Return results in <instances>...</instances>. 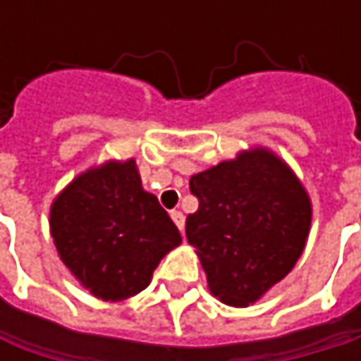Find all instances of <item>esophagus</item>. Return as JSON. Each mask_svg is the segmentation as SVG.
<instances>
[{"label":"esophagus","mask_w":361,"mask_h":361,"mask_svg":"<svg viewBox=\"0 0 361 361\" xmlns=\"http://www.w3.org/2000/svg\"><path fill=\"white\" fill-rule=\"evenodd\" d=\"M171 219L176 221V226L180 228V232H183V224H185V217L181 211H171Z\"/></svg>","instance_id":"obj_1"}]
</instances>
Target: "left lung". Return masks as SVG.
Instances as JSON below:
<instances>
[{
    "mask_svg": "<svg viewBox=\"0 0 361 361\" xmlns=\"http://www.w3.org/2000/svg\"><path fill=\"white\" fill-rule=\"evenodd\" d=\"M198 211L185 219L213 297L249 307L299 261L312 228V198L295 171L269 148L190 178Z\"/></svg>",
    "mask_w": 361,
    "mask_h": 361,
    "instance_id": "obj_1",
    "label": "left lung"
}]
</instances>
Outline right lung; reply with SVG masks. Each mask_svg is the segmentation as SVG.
<instances>
[{
    "instance_id": "1",
    "label": "right lung",
    "mask_w": 361,
    "mask_h": 361,
    "mask_svg": "<svg viewBox=\"0 0 361 361\" xmlns=\"http://www.w3.org/2000/svg\"><path fill=\"white\" fill-rule=\"evenodd\" d=\"M49 232L60 261L96 299L142 293L181 236L133 159L106 161L71 181L51 202Z\"/></svg>"
}]
</instances>
